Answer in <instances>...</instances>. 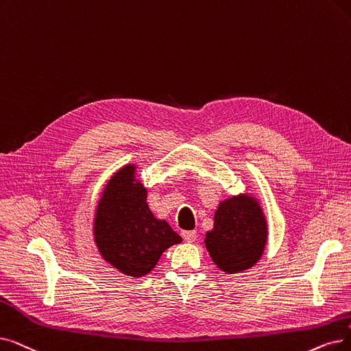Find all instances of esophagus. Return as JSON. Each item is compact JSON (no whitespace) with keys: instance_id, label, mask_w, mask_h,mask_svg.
Listing matches in <instances>:
<instances>
[{"instance_id":"34e87169","label":"esophagus","mask_w":351,"mask_h":351,"mask_svg":"<svg viewBox=\"0 0 351 351\" xmlns=\"http://www.w3.org/2000/svg\"><path fill=\"white\" fill-rule=\"evenodd\" d=\"M182 237H184V239H185L186 242H195V239H196V232H195V231H186V232L182 234Z\"/></svg>"}]
</instances>
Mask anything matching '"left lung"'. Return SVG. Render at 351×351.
<instances>
[{
  "label": "left lung",
  "instance_id": "1",
  "mask_svg": "<svg viewBox=\"0 0 351 351\" xmlns=\"http://www.w3.org/2000/svg\"><path fill=\"white\" fill-rule=\"evenodd\" d=\"M268 223L260 201L239 193L221 201L213 228L205 234V247L217 267L226 274L252 268L265 251Z\"/></svg>",
  "mask_w": 351,
  "mask_h": 351
}]
</instances>
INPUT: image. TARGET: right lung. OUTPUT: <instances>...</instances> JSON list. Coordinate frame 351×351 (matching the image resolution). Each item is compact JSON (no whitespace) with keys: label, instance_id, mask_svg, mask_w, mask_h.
<instances>
[{"label":"right lung","instance_id":"obj_1","mask_svg":"<svg viewBox=\"0 0 351 351\" xmlns=\"http://www.w3.org/2000/svg\"><path fill=\"white\" fill-rule=\"evenodd\" d=\"M138 166H121L106 184L96 206L93 235L106 263L125 276L141 278L160 255L182 238L149 205L147 189L136 176Z\"/></svg>","mask_w":351,"mask_h":351}]
</instances>
